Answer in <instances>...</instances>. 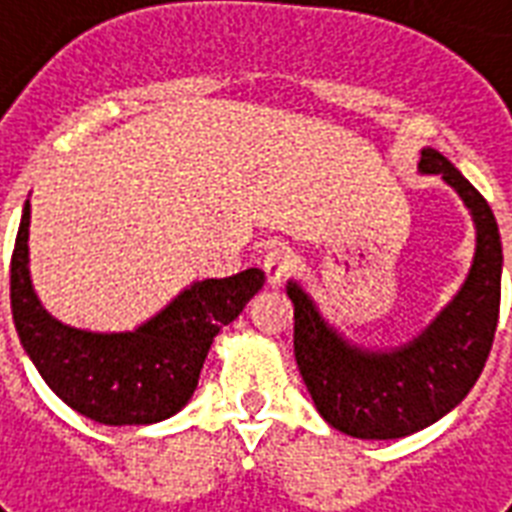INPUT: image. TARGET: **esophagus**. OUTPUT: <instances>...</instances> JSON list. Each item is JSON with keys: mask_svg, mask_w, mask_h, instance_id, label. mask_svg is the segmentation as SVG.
I'll use <instances>...</instances> for the list:
<instances>
[{"mask_svg": "<svg viewBox=\"0 0 512 512\" xmlns=\"http://www.w3.org/2000/svg\"><path fill=\"white\" fill-rule=\"evenodd\" d=\"M289 265H292V260H289V255L281 247H271L265 252L263 271L271 287H279L281 281H284V276L289 273Z\"/></svg>", "mask_w": 512, "mask_h": 512, "instance_id": "obj_1", "label": "esophagus"}]
</instances>
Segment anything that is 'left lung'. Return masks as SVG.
Returning <instances> with one entry per match:
<instances>
[{
  "label": "left lung",
  "instance_id": "left-lung-1",
  "mask_svg": "<svg viewBox=\"0 0 512 512\" xmlns=\"http://www.w3.org/2000/svg\"><path fill=\"white\" fill-rule=\"evenodd\" d=\"M420 172L441 175L476 223V257L454 300L401 348L369 350L329 327L311 295L289 281L295 358L319 414L353 438L412 436L452 412L476 385L500 319L502 241L489 201L444 154L422 148Z\"/></svg>",
  "mask_w": 512,
  "mask_h": 512
}]
</instances>
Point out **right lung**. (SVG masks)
Here are the masks:
<instances>
[{"label":"right lung","mask_w":512,"mask_h":512,"mask_svg":"<svg viewBox=\"0 0 512 512\" xmlns=\"http://www.w3.org/2000/svg\"><path fill=\"white\" fill-rule=\"evenodd\" d=\"M31 204L20 217L10 263V305L20 345L52 393L103 425H151L177 414L199 385L209 345L260 292V268L193 281L132 332H87L44 311L28 276Z\"/></svg>","instance_id":"add662e5"}]
</instances>
